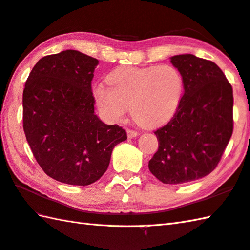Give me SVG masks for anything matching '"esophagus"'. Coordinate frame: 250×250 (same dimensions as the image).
Returning <instances> with one entry per match:
<instances>
[{
	"mask_svg": "<svg viewBox=\"0 0 250 250\" xmlns=\"http://www.w3.org/2000/svg\"><path fill=\"white\" fill-rule=\"evenodd\" d=\"M126 134H128L129 139H133V138H136V136H139V132L133 131V130H128L126 131Z\"/></svg>",
	"mask_w": 250,
	"mask_h": 250,
	"instance_id": "obj_1",
	"label": "esophagus"
}]
</instances>
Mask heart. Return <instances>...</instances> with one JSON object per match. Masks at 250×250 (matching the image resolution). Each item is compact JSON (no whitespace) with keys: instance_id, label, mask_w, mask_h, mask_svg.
Segmentation results:
<instances>
[{"instance_id":"b5f03b06","label":"heart","mask_w":250,"mask_h":250,"mask_svg":"<svg viewBox=\"0 0 250 250\" xmlns=\"http://www.w3.org/2000/svg\"><path fill=\"white\" fill-rule=\"evenodd\" d=\"M107 84L96 85L93 96L106 120L120 122L131 108L133 118L146 126L167 122L177 112L184 94V79L170 65L125 67L110 73Z\"/></svg>"}]
</instances>
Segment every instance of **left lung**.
<instances>
[{
	"mask_svg": "<svg viewBox=\"0 0 250 250\" xmlns=\"http://www.w3.org/2000/svg\"><path fill=\"white\" fill-rule=\"evenodd\" d=\"M170 62L182 73L184 94L155 131L159 147L148 168L165 184H182L206 177L221 159L233 132V90L213 62L182 54Z\"/></svg>",
	"mask_w": 250,
	"mask_h": 250,
	"instance_id": "1",
	"label": "left lung"
}]
</instances>
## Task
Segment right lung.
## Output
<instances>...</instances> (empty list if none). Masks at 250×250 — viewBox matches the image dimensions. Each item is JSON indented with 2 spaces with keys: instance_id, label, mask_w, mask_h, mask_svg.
I'll return each instance as SVG.
<instances>
[{
  "instance_id": "right-lung-1",
  "label": "right lung",
  "mask_w": 250,
  "mask_h": 250,
  "mask_svg": "<svg viewBox=\"0 0 250 250\" xmlns=\"http://www.w3.org/2000/svg\"><path fill=\"white\" fill-rule=\"evenodd\" d=\"M96 58L66 50L42 57L22 94L23 131L34 158L48 177L85 187L106 172L125 131L94 112L91 81Z\"/></svg>"
}]
</instances>
